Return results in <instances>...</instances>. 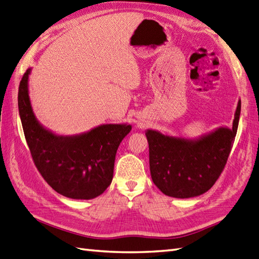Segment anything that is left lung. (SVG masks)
Instances as JSON below:
<instances>
[{
    "mask_svg": "<svg viewBox=\"0 0 259 259\" xmlns=\"http://www.w3.org/2000/svg\"><path fill=\"white\" fill-rule=\"evenodd\" d=\"M240 114L238 101L233 127H219L195 139L164 135L152 129L145 131L151 177L155 186L164 195L182 199L208 191L227 164Z\"/></svg>",
    "mask_w": 259,
    "mask_h": 259,
    "instance_id": "obj_1",
    "label": "left lung"
}]
</instances>
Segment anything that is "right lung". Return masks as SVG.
I'll return each mask as SVG.
<instances>
[{
    "mask_svg": "<svg viewBox=\"0 0 259 259\" xmlns=\"http://www.w3.org/2000/svg\"><path fill=\"white\" fill-rule=\"evenodd\" d=\"M25 72L18 89V111L24 135L36 167L60 195L90 200L111 184L119 144L131 124L107 123L74 136L56 135L37 120L28 94Z\"/></svg>",
    "mask_w": 259,
    "mask_h": 259,
    "instance_id": "1",
    "label": "right lung"
}]
</instances>
